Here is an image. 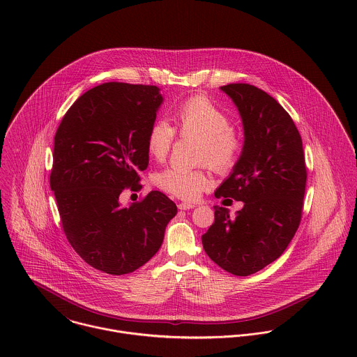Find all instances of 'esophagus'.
Listing matches in <instances>:
<instances>
[{
	"mask_svg": "<svg viewBox=\"0 0 357 357\" xmlns=\"http://www.w3.org/2000/svg\"><path fill=\"white\" fill-rule=\"evenodd\" d=\"M197 204H187V202H181L178 204V208L180 210H190V208H194Z\"/></svg>",
	"mask_w": 357,
	"mask_h": 357,
	"instance_id": "esophagus-1",
	"label": "esophagus"
}]
</instances>
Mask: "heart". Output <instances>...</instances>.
Here are the masks:
<instances>
[{"label":"heart","mask_w":357,"mask_h":357,"mask_svg":"<svg viewBox=\"0 0 357 357\" xmlns=\"http://www.w3.org/2000/svg\"><path fill=\"white\" fill-rule=\"evenodd\" d=\"M173 118L174 128L165 121H155L149 129L147 149L153 159L167 158L177 132L180 137L199 142L198 163H204L217 174H227L235 169L243 142L221 108L204 96H192L176 108ZM155 184L177 198L195 199L208 188L210 178L201 169L167 167L155 176Z\"/></svg>","instance_id":"heart-1"}]
</instances>
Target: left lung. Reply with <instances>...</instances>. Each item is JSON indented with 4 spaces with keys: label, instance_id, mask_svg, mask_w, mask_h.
I'll use <instances>...</instances> for the list:
<instances>
[{
    "label": "left lung",
    "instance_id": "obj_1",
    "mask_svg": "<svg viewBox=\"0 0 357 357\" xmlns=\"http://www.w3.org/2000/svg\"><path fill=\"white\" fill-rule=\"evenodd\" d=\"M239 109L245 144L215 198L243 202L235 218L214 206V222L202 235L204 252L220 268L249 276L278 259L301 222L306 185L301 135L289 112L249 84L221 86Z\"/></svg>",
    "mask_w": 357,
    "mask_h": 357
}]
</instances>
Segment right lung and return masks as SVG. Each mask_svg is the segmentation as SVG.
<instances>
[{
	"label": "right lung",
	"mask_w": 357,
	"mask_h": 357,
	"mask_svg": "<svg viewBox=\"0 0 357 357\" xmlns=\"http://www.w3.org/2000/svg\"><path fill=\"white\" fill-rule=\"evenodd\" d=\"M162 102L153 85L105 82L75 100L54 135L51 190L63 231L86 264L109 275L150 261L177 213L159 191L119 204L123 190H142L147 135Z\"/></svg>",
	"instance_id": "obj_1"
}]
</instances>
